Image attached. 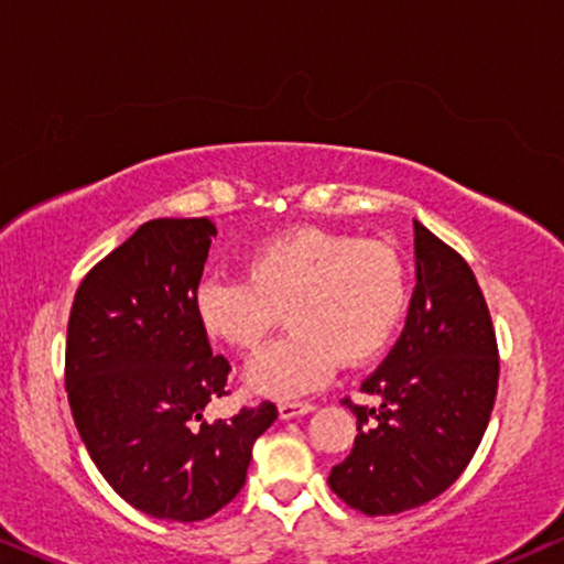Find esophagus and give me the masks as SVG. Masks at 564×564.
I'll list each match as a JSON object with an SVG mask.
<instances>
[{"label": "esophagus", "mask_w": 564, "mask_h": 564, "mask_svg": "<svg viewBox=\"0 0 564 564\" xmlns=\"http://www.w3.org/2000/svg\"><path fill=\"white\" fill-rule=\"evenodd\" d=\"M315 411V405L306 401H281L278 403V416L281 419H294V416H304V413Z\"/></svg>", "instance_id": "34e87169"}]
</instances>
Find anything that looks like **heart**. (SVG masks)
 Masks as SVG:
<instances>
[{"label": "heart", "instance_id": "obj_1", "mask_svg": "<svg viewBox=\"0 0 564 564\" xmlns=\"http://www.w3.org/2000/svg\"><path fill=\"white\" fill-rule=\"evenodd\" d=\"M409 304V275L380 241L299 226L247 254V278H205L197 323L213 340L254 351L286 312L291 335L249 361L254 393L296 398L323 388L335 365H367L388 348Z\"/></svg>", "mask_w": 564, "mask_h": 564}]
</instances>
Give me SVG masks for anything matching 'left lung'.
Wrapping results in <instances>:
<instances>
[{"instance_id": "left-lung-1", "label": "left lung", "mask_w": 564, "mask_h": 564, "mask_svg": "<svg viewBox=\"0 0 564 564\" xmlns=\"http://www.w3.org/2000/svg\"><path fill=\"white\" fill-rule=\"evenodd\" d=\"M416 289L388 359L361 382L380 395L356 413L351 453L327 484L348 508L395 516L434 500L463 474L497 398V338L468 262L413 220Z\"/></svg>"}]
</instances>
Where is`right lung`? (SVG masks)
Returning a JSON list of instances; mask_svg holds the SVG:
<instances>
[{
	"mask_svg": "<svg viewBox=\"0 0 564 564\" xmlns=\"http://www.w3.org/2000/svg\"><path fill=\"white\" fill-rule=\"evenodd\" d=\"M213 237L208 218L142 224L83 278L67 325L64 384L93 463L132 508L180 523L239 495L254 440L278 419L270 401L203 419L231 372L195 315Z\"/></svg>",
	"mask_w": 564,
	"mask_h": 564,
	"instance_id": "1",
	"label": "right lung"
}]
</instances>
